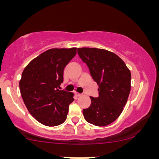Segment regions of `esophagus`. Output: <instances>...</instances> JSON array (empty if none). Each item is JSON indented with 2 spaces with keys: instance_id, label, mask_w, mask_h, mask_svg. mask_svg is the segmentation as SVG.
<instances>
[{
  "instance_id": "1",
  "label": "esophagus",
  "mask_w": 159,
  "mask_h": 159,
  "mask_svg": "<svg viewBox=\"0 0 159 159\" xmlns=\"http://www.w3.org/2000/svg\"><path fill=\"white\" fill-rule=\"evenodd\" d=\"M75 95H76L77 97H80V96H81V94H80V93L78 92H75Z\"/></svg>"
}]
</instances>
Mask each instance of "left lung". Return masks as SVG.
<instances>
[{"label": "left lung", "instance_id": "left-lung-1", "mask_svg": "<svg viewBox=\"0 0 159 159\" xmlns=\"http://www.w3.org/2000/svg\"><path fill=\"white\" fill-rule=\"evenodd\" d=\"M78 54L89 67L98 85L99 96L90 97L84 118L95 126H106L122 112L131 91V72L122 59L111 51L96 48H78Z\"/></svg>", "mask_w": 159, "mask_h": 159}]
</instances>
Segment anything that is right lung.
<instances>
[{"mask_svg": "<svg viewBox=\"0 0 159 159\" xmlns=\"http://www.w3.org/2000/svg\"><path fill=\"white\" fill-rule=\"evenodd\" d=\"M77 53V48H52L34 58L25 67L19 82L20 94L30 115L49 127L66 120L74 93L60 90L64 68Z\"/></svg>", "mask_w": 159, "mask_h": 159, "instance_id": "right-lung-1", "label": "right lung"}]
</instances>
